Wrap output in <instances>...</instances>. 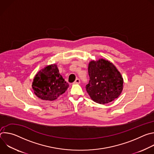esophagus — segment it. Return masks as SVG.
Segmentation results:
<instances>
[{
  "label": "esophagus",
  "mask_w": 154,
  "mask_h": 154,
  "mask_svg": "<svg viewBox=\"0 0 154 154\" xmlns=\"http://www.w3.org/2000/svg\"><path fill=\"white\" fill-rule=\"evenodd\" d=\"M80 83V80L79 79H76V80H75V82H74V84H79Z\"/></svg>",
  "instance_id": "34e87169"
}]
</instances>
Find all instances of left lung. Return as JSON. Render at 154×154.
<instances>
[{
    "mask_svg": "<svg viewBox=\"0 0 154 154\" xmlns=\"http://www.w3.org/2000/svg\"><path fill=\"white\" fill-rule=\"evenodd\" d=\"M89 83L86 90L93 101L108 103L119 97L123 89V79L113 63L100 59L88 66Z\"/></svg>",
    "mask_w": 154,
    "mask_h": 154,
    "instance_id": "left-lung-1",
    "label": "left lung"
}]
</instances>
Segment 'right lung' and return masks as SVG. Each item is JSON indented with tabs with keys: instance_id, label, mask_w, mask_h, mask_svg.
Wrapping results in <instances>:
<instances>
[{
	"instance_id": "right-lung-1",
	"label": "right lung",
	"mask_w": 154,
	"mask_h": 154,
	"mask_svg": "<svg viewBox=\"0 0 154 154\" xmlns=\"http://www.w3.org/2000/svg\"><path fill=\"white\" fill-rule=\"evenodd\" d=\"M69 84L60 75L56 64L41 70L35 75L32 88L36 96L42 100H54L67 90Z\"/></svg>"
}]
</instances>
